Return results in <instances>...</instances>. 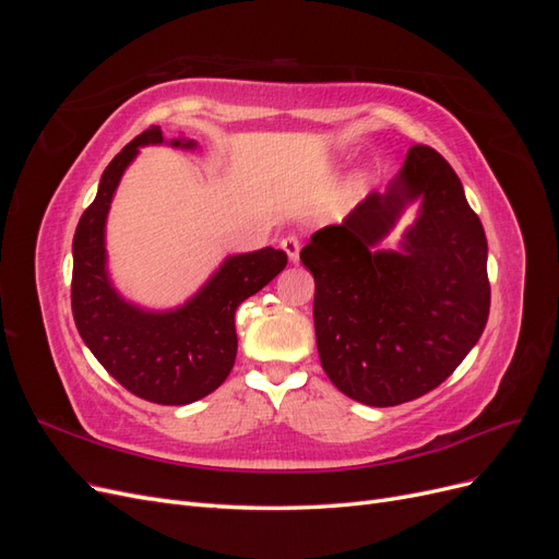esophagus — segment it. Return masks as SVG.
Returning <instances> with one entry per match:
<instances>
[{"instance_id":"esophagus-1","label":"esophagus","mask_w":559,"mask_h":559,"mask_svg":"<svg viewBox=\"0 0 559 559\" xmlns=\"http://www.w3.org/2000/svg\"><path fill=\"white\" fill-rule=\"evenodd\" d=\"M280 247L286 251V257H289L292 263H298V257H300V242H298V238H294V235H286V238H282Z\"/></svg>"}]
</instances>
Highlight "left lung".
Returning <instances> with one entry per match:
<instances>
[{
    "mask_svg": "<svg viewBox=\"0 0 559 559\" xmlns=\"http://www.w3.org/2000/svg\"><path fill=\"white\" fill-rule=\"evenodd\" d=\"M413 201L399 250H380ZM314 277L321 368L354 401L386 408L425 396L464 361L489 314L487 240L450 163L413 146L384 193L302 247Z\"/></svg>",
    "mask_w": 559,
    "mask_h": 559,
    "instance_id": "left-lung-1",
    "label": "left lung"
}]
</instances>
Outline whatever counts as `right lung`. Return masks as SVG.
<instances>
[{
	"label": "right lung",
	"mask_w": 559,
	"mask_h": 559,
	"mask_svg": "<svg viewBox=\"0 0 559 559\" xmlns=\"http://www.w3.org/2000/svg\"><path fill=\"white\" fill-rule=\"evenodd\" d=\"M156 144L198 146L186 138L165 142L154 126L114 156L74 233L72 312L83 343L128 392L151 403L186 405L228 378L238 354L235 310L282 273L286 253L273 247L233 253L198 294L173 310H146L126 300L107 270V216L128 165L142 146Z\"/></svg>",
	"instance_id": "1"
}]
</instances>
